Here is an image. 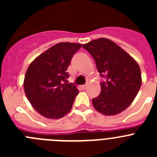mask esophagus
I'll use <instances>...</instances> for the list:
<instances>
[{
  "label": "esophagus",
  "mask_w": 157,
  "mask_h": 157,
  "mask_svg": "<svg viewBox=\"0 0 157 157\" xmlns=\"http://www.w3.org/2000/svg\"><path fill=\"white\" fill-rule=\"evenodd\" d=\"M87 86H88V85H87V84H86V85H82V89L85 90V89L87 88Z\"/></svg>",
  "instance_id": "obj_1"
}]
</instances>
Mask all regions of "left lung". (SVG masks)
Segmentation results:
<instances>
[{
    "instance_id": "obj_1",
    "label": "left lung",
    "mask_w": 157,
    "mask_h": 157,
    "mask_svg": "<svg viewBox=\"0 0 157 157\" xmlns=\"http://www.w3.org/2000/svg\"><path fill=\"white\" fill-rule=\"evenodd\" d=\"M95 60L101 77V90L92 99L94 109L105 116L117 115L128 108L141 85L139 65L121 47L108 38L83 45Z\"/></svg>"
}]
</instances>
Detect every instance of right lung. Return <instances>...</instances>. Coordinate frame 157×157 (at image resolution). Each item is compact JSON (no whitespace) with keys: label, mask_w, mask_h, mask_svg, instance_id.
<instances>
[{"label":"right lung","mask_w":157,"mask_h":157,"mask_svg":"<svg viewBox=\"0 0 157 157\" xmlns=\"http://www.w3.org/2000/svg\"><path fill=\"white\" fill-rule=\"evenodd\" d=\"M81 44L60 42L31 62L25 75L23 88L27 99L40 115L56 120L67 114L78 94L76 86L64 82L75 53Z\"/></svg>","instance_id":"right-lung-1"}]
</instances>
